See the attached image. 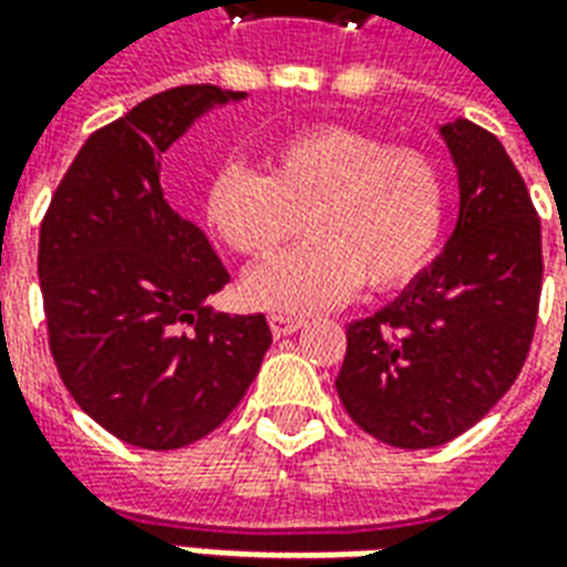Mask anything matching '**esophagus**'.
<instances>
[{
	"mask_svg": "<svg viewBox=\"0 0 567 567\" xmlns=\"http://www.w3.org/2000/svg\"><path fill=\"white\" fill-rule=\"evenodd\" d=\"M270 331L272 337H288V333H295L303 328V321L291 319V316H270Z\"/></svg>",
	"mask_w": 567,
	"mask_h": 567,
	"instance_id": "esophagus-1",
	"label": "esophagus"
}]
</instances>
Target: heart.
<instances>
[{"mask_svg":"<svg viewBox=\"0 0 567 567\" xmlns=\"http://www.w3.org/2000/svg\"><path fill=\"white\" fill-rule=\"evenodd\" d=\"M270 173L224 163L203 199L209 230L246 258L307 243L251 270L243 297L276 312H316L364 282L392 291L425 270L443 230V178L416 151L343 124L297 130L270 151Z\"/></svg>","mask_w":567,"mask_h":567,"instance_id":"obj_1","label":"heart"}]
</instances>
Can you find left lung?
<instances>
[{
  "instance_id": "obj_1",
  "label": "left lung",
  "mask_w": 567,
  "mask_h": 567,
  "mask_svg": "<svg viewBox=\"0 0 567 567\" xmlns=\"http://www.w3.org/2000/svg\"><path fill=\"white\" fill-rule=\"evenodd\" d=\"M458 169V221L437 260L370 319L346 328L337 394L370 437L431 450L507 394L535 337L540 218L488 130L440 127Z\"/></svg>"
}]
</instances>
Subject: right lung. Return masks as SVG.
<instances>
[{
	"mask_svg": "<svg viewBox=\"0 0 567 567\" xmlns=\"http://www.w3.org/2000/svg\"><path fill=\"white\" fill-rule=\"evenodd\" d=\"M239 100L215 84L142 100L81 145L42 221L39 285L60 380L93 422L142 450L215 431L272 343L264 316L206 307L230 272L161 187L163 151Z\"/></svg>",
	"mask_w": 567,
	"mask_h": 567,
	"instance_id": "right-lung-1",
	"label": "right lung"
}]
</instances>
